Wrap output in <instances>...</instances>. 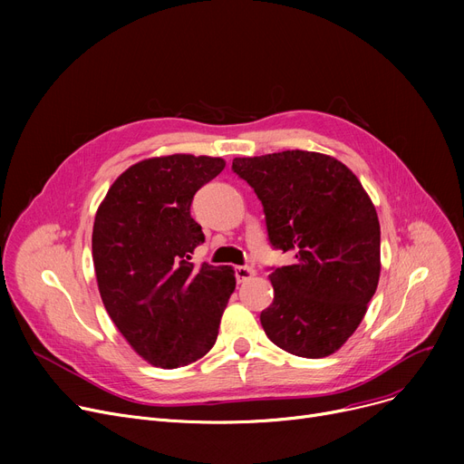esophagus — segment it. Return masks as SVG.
I'll list each match as a JSON object with an SVG mask.
<instances>
[{
    "mask_svg": "<svg viewBox=\"0 0 464 464\" xmlns=\"http://www.w3.org/2000/svg\"><path fill=\"white\" fill-rule=\"evenodd\" d=\"M235 276H237L238 284L248 282V280H252L256 276V269H254V266H248V265L235 266Z\"/></svg>",
    "mask_w": 464,
    "mask_h": 464,
    "instance_id": "obj_1",
    "label": "esophagus"
}]
</instances>
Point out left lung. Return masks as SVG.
<instances>
[{"label":"left lung","mask_w":464,"mask_h":464,"mask_svg":"<svg viewBox=\"0 0 464 464\" xmlns=\"http://www.w3.org/2000/svg\"><path fill=\"white\" fill-rule=\"evenodd\" d=\"M233 170L259 198L275 248L295 263L269 275L273 304L261 325L299 357L334 353L359 327L380 280V222L352 170L331 156L285 150L235 158Z\"/></svg>","instance_id":"left-lung-1"}]
</instances>
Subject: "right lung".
Returning <instances> with one entry per match:
<instances>
[{"label": "right lung", "instance_id": "add662e5", "mask_svg": "<svg viewBox=\"0 0 464 464\" xmlns=\"http://www.w3.org/2000/svg\"><path fill=\"white\" fill-rule=\"evenodd\" d=\"M222 158L142 160L109 188L95 214L92 257L102 301L130 346L154 367L201 359L235 291L231 266L191 254L205 235L189 214L195 191L222 173Z\"/></svg>", "mask_w": 464, "mask_h": 464}]
</instances>
